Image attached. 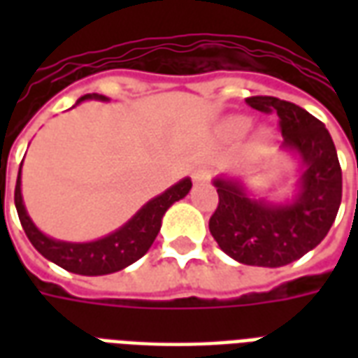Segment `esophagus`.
Returning a JSON list of instances; mask_svg holds the SVG:
<instances>
[{"mask_svg": "<svg viewBox=\"0 0 358 358\" xmlns=\"http://www.w3.org/2000/svg\"><path fill=\"white\" fill-rule=\"evenodd\" d=\"M210 180V169L207 166H201L194 172V182L195 184H207Z\"/></svg>", "mask_w": 358, "mask_h": 358, "instance_id": "obj_1", "label": "esophagus"}]
</instances>
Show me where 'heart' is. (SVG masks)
<instances>
[{
    "label": "heart",
    "mask_w": 358,
    "mask_h": 358,
    "mask_svg": "<svg viewBox=\"0 0 358 358\" xmlns=\"http://www.w3.org/2000/svg\"><path fill=\"white\" fill-rule=\"evenodd\" d=\"M249 128V120L243 117H234L228 118L222 126V134H224L226 138H238L241 134L248 132Z\"/></svg>",
    "instance_id": "heart-1"
}]
</instances>
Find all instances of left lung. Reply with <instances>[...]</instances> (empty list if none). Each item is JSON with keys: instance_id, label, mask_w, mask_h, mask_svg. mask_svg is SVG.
I'll return each instance as SVG.
<instances>
[{"instance_id": "left-lung-1", "label": "left lung", "mask_w": 358, "mask_h": 358, "mask_svg": "<svg viewBox=\"0 0 358 358\" xmlns=\"http://www.w3.org/2000/svg\"><path fill=\"white\" fill-rule=\"evenodd\" d=\"M249 107L276 110L282 149L301 159L299 189L289 203L249 197L238 178H217L218 207L209 230L218 248L251 266H285L315 249L330 232L341 203V166L326 126L295 103L270 95L245 99Z\"/></svg>"}]
</instances>
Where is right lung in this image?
I'll use <instances>...</instances> for the list:
<instances>
[{
  "label": "right lung",
  "mask_w": 358,
  "mask_h": 358,
  "mask_svg": "<svg viewBox=\"0 0 358 358\" xmlns=\"http://www.w3.org/2000/svg\"><path fill=\"white\" fill-rule=\"evenodd\" d=\"M86 99H99L107 101L105 95L88 94L80 97L76 103ZM192 189V180L184 178L178 184L169 187L164 194L157 195L151 201H148L134 215L124 226H120L117 232L105 236L101 240L88 241V243H71V241H59L48 238L42 234L36 224L28 217L22 194H20V169L15 186V207L19 213L22 230L28 236L30 243L42 253L48 261L59 264L61 268L82 274V276H103L113 274L118 270L126 268L128 264L136 263L138 259L145 255L149 248L153 245L157 234L161 230V220L166 209L172 203L180 201L186 197Z\"/></svg>",
  "instance_id": "obj_1"
}]
</instances>
